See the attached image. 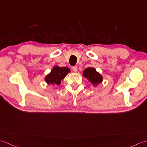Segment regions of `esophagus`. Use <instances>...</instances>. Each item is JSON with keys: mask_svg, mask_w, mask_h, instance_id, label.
<instances>
[{"mask_svg": "<svg viewBox=\"0 0 147 147\" xmlns=\"http://www.w3.org/2000/svg\"><path fill=\"white\" fill-rule=\"evenodd\" d=\"M72 70L74 72H76V71H77V67H76V66H75V67H74L72 68Z\"/></svg>", "mask_w": 147, "mask_h": 147, "instance_id": "1", "label": "esophagus"}]
</instances>
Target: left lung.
Segmentation results:
<instances>
[{
	"label": "left lung",
	"mask_w": 147,
	"mask_h": 147,
	"mask_svg": "<svg viewBox=\"0 0 147 147\" xmlns=\"http://www.w3.org/2000/svg\"><path fill=\"white\" fill-rule=\"evenodd\" d=\"M82 76L94 87H97L103 82V76L93 67L86 68L83 71Z\"/></svg>",
	"instance_id": "1"
}]
</instances>
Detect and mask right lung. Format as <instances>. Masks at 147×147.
<instances>
[{"instance_id": "add662e5", "label": "right lung", "mask_w": 147, "mask_h": 147, "mask_svg": "<svg viewBox=\"0 0 147 147\" xmlns=\"http://www.w3.org/2000/svg\"><path fill=\"white\" fill-rule=\"evenodd\" d=\"M69 72H70V70L68 67L55 66L51 70L50 73L45 77L44 80L49 86H58L61 84V80L64 79V78Z\"/></svg>"}]
</instances>
